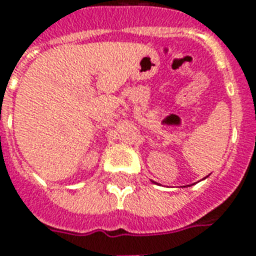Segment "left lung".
Returning <instances> with one entry per match:
<instances>
[{"label": "left lung", "instance_id": "8db88e82", "mask_svg": "<svg viewBox=\"0 0 256 256\" xmlns=\"http://www.w3.org/2000/svg\"><path fill=\"white\" fill-rule=\"evenodd\" d=\"M154 183H156V182H154Z\"/></svg>", "mask_w": 256, "mask_h": 256}]
</instances>
